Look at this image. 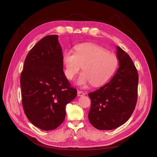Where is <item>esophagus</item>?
Listing matches in <instances>:
<instances>
[{
    "label": "esophagus",
    "mask_w": 157,
    "mask_h": 157,
    "mask_svg": "<svg viewBox=\"0 0 157 157\" xmlns=\"http://www.w3.org/2000/svg\"><path fill=\"white\" fill-rule=\"evenodd\" d=\"M84 95H85V93H84L82 91H78V96H84Z\"/></svg>",
    "instance_id": "1"
}]
</instances>
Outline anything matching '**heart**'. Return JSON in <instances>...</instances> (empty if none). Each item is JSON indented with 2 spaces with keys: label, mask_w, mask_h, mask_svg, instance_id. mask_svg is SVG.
Segmentation results:
<instances>
[{
  "label": "heart",
  "mask_w": 157,
  "mask_h": 157,
  "mask_svg": "<svg viewBox=\"0 0 157 157\" xmlns=\"http://www.w3.org/2000/svg\"><path fill=\"white\" fill-rule=\"evenodd\" d=\"M75 53L66 50L62 55L64 75L72 79L82 66L83 73L77 83L85 87L91 82L98 86L106 82L114 73L118 64L117 56L103 47L93 43L80 44L75 47Z\"/></svg>",
  "instance_id": "b5f03b06"
}]
</instances>
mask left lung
Listing matches in <instances>:
<instances>
[{
	"mask_svg": "<svg viewBox=\"0 0 157 157\" xmlns=\"http://www.w3.org/2000/svg\"><path fill=\"white\" fill-rule=\"evenodd\" d=\"M119 66L111 80L88 96L91 101L88 114L90 123L96 128L109 130L125 123L136 108L139 75L131 58L117 47Z\"/></svg>",
	"mask_w": 157,
	"mask_h": 157,
	"instance_id": "left-lung-1",
	"label": "left lung"
}]
</instances>
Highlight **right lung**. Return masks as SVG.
<instances>
[{
	"label": "right lung",
	"mask_w": 157,
	"mask_h": 157,
	"mask_svg": "<svg viewBox=\"0 0 157 157\" xmlns=\"http://www.w3.org/2000/svg\"><path fill=\"white\" fill-rule=\"evenodd\" d=\"M58 38L52 35L41 39L29 52L20 75L24 113L32 124L43 130L62 124L66 104L77 95L64 75Z\"/></svg>",
	"instance_id": "1"
}]
</instances>
